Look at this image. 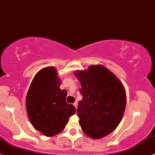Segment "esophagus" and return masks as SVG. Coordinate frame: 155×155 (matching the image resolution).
Returning <instances> with one entry per match:
<instances>
[{"label": "esophagus", "instance_id": "34e87169", "mask_svg": "<svg viewBox=\"0 0 155 155\" xmlns=\"http://www.w3.org/2000/svg\"><path fill=\"white\" fill-rule=\"evenodd\" d=\"M73 105H74V107H75V108H77V103H76V102H74V104H73Z\"/></svg>", "mask_w": 155, "mask_h": 155}]
</instances>
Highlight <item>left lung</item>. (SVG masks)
I'll list each match as a JSON object with an SVG mask.
<instances>
[{
  "mask_svg": "<svg viewBox=\"0 0 155 155\" xmlns=\"http://www.w3.org/2000/svg\"><path fill=\"white\" fill-rule=\"evenodd\" d=\"M81 84L83 99L77 115L84 133L99 139L113 132L120 123L126 106V94L117 76L102 65L74 71Z\"/></svg>",
  "mask_w": 155,
  "mask_h": 155,
  "instance_id": "8db88e82",
  "label": "left lung"
}]
</instances>
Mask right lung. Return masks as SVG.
Returning a JSON list of instances; mask_svg holds the SVG:
<instances>
[{
	"instance_id": "add662e5",
	"label": "right lung",
	"mask_w": 155,
	"mask_h": 155,
	"mask_svg": "<svg viewBox=\"0 0 155 155\" xmlns=\"http://www.w3.org/2000/svg\"><path fill=\"white\" fill-rule=\"evenodd\" d=\"M61 82L54 67L44 68L33 78L27 94L26 109L31 124L47 137L61 133L76 113L75 107L66 101L67 92L60 89Z\"/></svg>"
}]
</instances>
